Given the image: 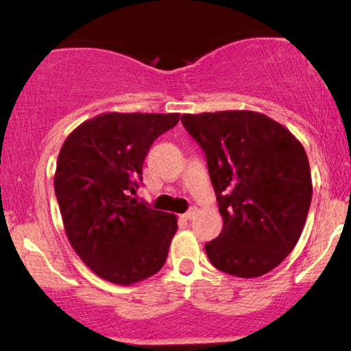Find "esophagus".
I'll use <instances>...</instances> for the list:
<instances>
[{
	"label": "esophagus",
	"mask_w": 351,
	"mask_h": 351,
	"mask_svg": "<svg viewBox=\"0 0 351 351\" xmlns=\"http://www.w3.org/2000/svg\"><path fill=\"white\" fill-rule=\"evenodd\" d=\"M196 213H198V209H196L195 206H193V208H189L186 213H184L183 217H184V219H193V217L196 216Z\"/></svg>",
	"instance_id": "esophagus-1"
}]
</instances>
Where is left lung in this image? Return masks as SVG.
Instances as JSON below:
<instances>
[{
	"mask_svg": "<svg viewBox=\"0 0 351 351\" xmlns=\"http://www.w3.org/2000/svg\"><path fill=\"white\" fill-rule=\"evenodd\" d=\"M206 155L223 231L204 244L219 271L261 277L295 247L312 201L307 153L284 125L252 110L184 114Z\"/></svg>",
	"mask_w": 351,
	"mask_h": 351,
	"instance_id": "8db88e82",
	"label": "left lung"
}]
</instances>
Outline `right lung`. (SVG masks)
<instances>
[{"label":"right lung","mask_w":351,"mask_h":351,"mask_svg":"<svg viewBox=\"0 0 351 351\" xmlns=\"http://www.w3.org/2000/svg\"><path fill=\"white\" fill-rule=\"evenodd\" d=\"M178 120L180 114L108 112L80 123L60 148L54 189L67 239L112 284L148 279L167 261L178 219L130 195L152 143Z\"/></svg>","instance_id":"add662e5"}]
</instances>
